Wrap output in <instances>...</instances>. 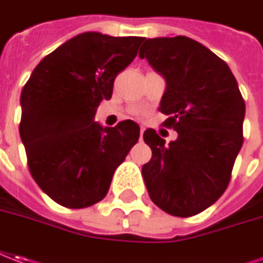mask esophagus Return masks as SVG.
I'll list each match as a JSON object with an SVG mask.
<instances>
[{
  "label": "esophagus",
  "mask_w": 263,
  "mask_h": 263,
  "mask_svg": "<svg viewBox=\"0 0 263 263\" xmlns=\"http://www.w3.org/2000/svg\"><path fill=\"white\" fill-rule=\"evenodd\" d=\"M143 133H144V127H140V140H142V137H143Z\"/></svg>",
  "instance_id": "esophagus-1"
}]
</instances>
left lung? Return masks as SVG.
Listing matches in <instances>:
<instances>
[{
    "label": "left lung",
    "mask_w": 263,
    "mask_h": 263,
    "mask_svg": "<svg viewBox=\"0 0 263 263\" xmlns=\"http://www.w3.org/2000/svg\"><path fill=\"white\" fill-rule=\"evenodd\" d=\"M166 81L159 111L177 132L166 143L153 128L143 135L152 159L142 175L150 199L173 216H193L229 184L243 143L245 101L231 68L208 47L184 35L143 38L139 51Z\"/></svg>",
    "instance_id": "left-lung-1"
}]
</instances>
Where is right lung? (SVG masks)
I'll list each match as a JSON object with an SVG mask.
<instances>
[{"label":"right lung","instance_id":"obj_1","mask_svg":"<svg viewBox=\"0 0 263 263\" xmlns=\"http://www.w3.org/2000/svg\"><path fill=\"white\" fill-rule=\"evenodd\" d=\"M143 37L83 32L41 60L21 91L20 136L32 179L54 202L87 208L107 195L135 146L133 120L104 127L94 116L110 100L116 76L135 60Z\"/></svg>","mask_w":263,"mask_h":263}]
</instances>
